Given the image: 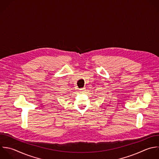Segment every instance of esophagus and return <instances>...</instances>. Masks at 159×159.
Wrapping results in <instances>:
<instances>
[{
  "label": "esophagus",
  "instance_id": "1",
  "mask_svg": "<svg viewBox=\"0 0 159 159\" xmlns=\"http://www.w3.org/2000/svg\"><path fill=\"white\" fill-rule=\"evenodd\" d=\"M85 89H86V88H81V89H80V91L81 92V93H84V91H85Z\"/></svg>",
  "mask_w": 159,
  "mask_h": 159
}]
</instances>
